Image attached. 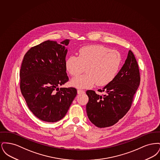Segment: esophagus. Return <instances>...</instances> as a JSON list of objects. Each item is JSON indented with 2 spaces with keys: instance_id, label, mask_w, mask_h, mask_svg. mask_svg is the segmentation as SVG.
Masks as SVG:
<instances>
[{
  "instance_id": "esophagus-1",
  "label": "esophagus",
  "mask_w": 160,
  "mask_h": 160,
  "mask_svg": "<svg viewBox=\"0 0 160 160\" xmlns=\"http://www.w3.org/2000/svg\"><path fill=\"white\" fill-rule=\"evenodd\" d=\"M85 92L83 90H81V89H78L77 90V93L78 94H82V93H84Z\"/></svg>"
}]
</instances>
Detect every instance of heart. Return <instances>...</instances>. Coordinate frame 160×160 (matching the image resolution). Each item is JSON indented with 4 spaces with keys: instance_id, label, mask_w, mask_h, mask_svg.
<instances>
[{
    "instance_id": "b5f03b06",
    "label": "heart",
    "mask_w": 160,
    "mask_h": 160,
    "mask_svg": "<svg viewBox=\"0 0 160 160\" xmlns=\"http://www.w3.org/2000/svg\"><path fill=\"white\" fill-rule=\"evenodd\" d=\"M78 54V57L71 56L65 62L66 68L72 76H78L86 68L87 74L71 82L77 88H89L95 83L99 86L107 85L114 79L122 65L121 53L104 46H86Z\"/></svg>"
}]
</instances>
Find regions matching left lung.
<instances>
[{"instance_id":"obj_1","label":"left lung","mask_w":160,"mask_h":160,"mask_svg":"<svg viewBox=\"0 0 160 160\" xmlns=\"http://www.w3.org/2000/svg\"><path fill=\"white\" fill-rule=\"evenodd\" d=\"M140 83L138 65L129 50L125 63L114 79L102 90H98L104 94L92 90L86 91L89 97L86 112L90 121L98 128L116 123L129 111Z\"/></svg>"}]
</instances>
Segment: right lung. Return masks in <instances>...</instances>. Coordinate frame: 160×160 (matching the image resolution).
Returning <instances> with one entry per match:
<instances>
[{
    "label": "right lung",
    "mask_w": 160,
    "mask_h": 160,
    "mask_svg": "<svg viewBox=\"0 0 160 160\" xmlns=\"http://www.w3.org/2000/svg\"><path fill=\"white\" fill-rule=\"evenodd\" d=\"M68 39L46 41L31 48L20 71V90L29 110L41 121H60L76 97L74 88L59 86L67 82L65 58Z\"/></svg>",
    "instance_id": "1"
}]
</instances>
